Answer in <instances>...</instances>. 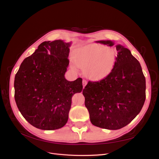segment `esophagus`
Instances as JSON below:
<instances>
[{
    "label": "esophagus",
    "instance_id": "34e87169",
    "mask_svg": "<svg viewBox=\"0 0 159 159\" xmlns=\"http://www.w3.org/2000/svg\"><path fill=\"white\" fill-rule=\"evenodd\" d=\"M82 83H83V87L84 88L85 86L87 85V81L85 80H83V81H82Z\"/></svg>",
    "mask_w": 159,
    "mask_h": 159
}]
</instances>
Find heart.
Masks as SVG:
<instances>
[{"mask_svg":"<svg viewBox=\"0 0 159 159\" xmlns=\"http://www.w3.org/2000/svg\"><path fill=\"white\" fill-rule=\"evenodd\" d=\"M72 60L75 66L84 70L89 78L98 80L105 77L112 70L116 54L112 48L93 44L75 51Z\"/></svg>","mask_w":159,"mask_h":159,"instance_id":"b5f03b06","label":"heart"}]
</instances>
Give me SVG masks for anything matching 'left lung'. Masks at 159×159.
I'll return each mask as SVG.
<instances>
[{
  "label": "left lung",
  "mask_w": 159,
  "mask_h": 159,
  "mask_svg": "<svg viewBox=\"0 0 159 159\" xmlns=\"http://www.w3.org/2000/svg\"><path fill=\"white\" fill-rule=\"evenodd\" d=\"M98 43L113 46L111 41ZM116 61L111 73L89 81L83 90L91 122L107 129H118L136 117L145 101V78L140 63L127 48L116 45Z\"/></svg>",
  "instance_id": "left-lung-1"
}]
</instances>
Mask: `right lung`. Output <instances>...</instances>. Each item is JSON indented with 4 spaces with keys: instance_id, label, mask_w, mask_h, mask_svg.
<instances>
[{
    "instance_id": "1",
    "label": "right lung",
    "mask_w": 159,
    "mask_h": 159,
    "mask_svg": "<svg viewBox=\"0 0 159 159\" xmlns=\"http://www.w3.org/2000/svg\"><path fill=\"white\" fill-rule=\"evenodd\" d=\"M70 43L44 41L25 58L15 75L14 98L21 115L43 130L66 124L72 97L83 89L82 79L66 80Z\"/></svg>"
}]
</instances>
